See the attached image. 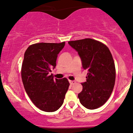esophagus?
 <instances>
[{
    "label": "esophagus",
    "instance_id": "obj_1",
    "mask_svg": "<svg viewBox=\"0 0 133 133\" xmlns=\"http://www.w3.org/2000/svg\"><path fill=\"white\" fill-rule=\"evenodd\" d=\"M69 83H70V85H74V84L75 83V81H72V80H69Z\"/></svg>",
    "mask_w": 133,
    "mask_h": 133
}]
</instances>
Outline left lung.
<instances>
[{
  "label": "left lung",
  "mask_w": 133,
  "mask_h": 133,
  "mask_svg": "<svg viewBox=\"0 0 133 133\" xmlns=\"http://www.w3.org/2000/svg\"><path fill=\"white\" fill-rule=\"evenodd\" d=\"M78 52L83 69L87 70V81L82 83L78 95L80 102L87 109L93 110L106 102L111 95L115 82L113 57L106 45L92 38L69 41Z\"/></svg>",
  "instance_id": "left-lung-1"
}]
</instances>
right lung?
I'll return each instance as SVG.
<instances>
[{"mask_svg":"<svg viewBox=\"0 0 133 133\" xmlns=\"http://www.w3.org/2000/svg\"><path fill=\"white\" fill-rule=\"evenodd\" d=\"M64 45V42L35 43L25 51L21 68L23 85L32 102L43 111L58 110L69 87L66 78L55 80L52 74L50 75Z\"/></svg>","mask_w":133,"mask_h":133,"instance_id":"right-lung-1","label":"right lung"}]
</instances>
